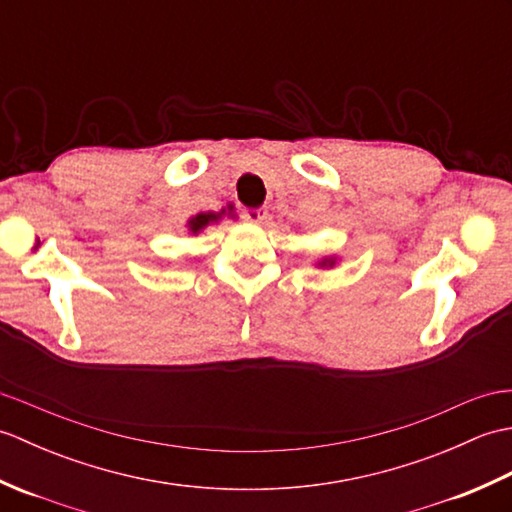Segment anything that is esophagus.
Instances as JSON below:
<instances>
[{
  "label": "esophagus",
  "instance_id": "1",
  "mask_svg": "<svg viewBox=\"0 0 512 512\" xmlns=\"http://www.w3.org/2000/svg\"><path fill=\"white\" fill-rule=\"evenodd\" d=\"M242 217L244 222H250V224H264L266 217H268V209H244L242 211Z\"/></svg>",
  "mask_w": 512,
  "mask_h": 512
}]
</instances>
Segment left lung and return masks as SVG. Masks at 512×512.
Instances as JSON below:
<instances>
[{"label":"left lung","mask_w":512,"mask_h":512,"mask_svg":"<svg viewBox=\"0 0 512 512\" xmlns=\"http://www.w3.org/2000/svg\"><path fill=\"white\" fill-rule=\"evenodd\" d=\"M319 268H334L336 266V257H323L321 262H317Z\"/></svg>","instance_id":"left-lung-1"}]
</instances>
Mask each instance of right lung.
<instances>
[{
    "mask_svg": "<svg viewBox=\"0 0 512 512\" xmlns=\"http://www.w3.org/2000/svg\"><path fill=\"white\" fill-rule=\"evenodd\" d=\"M231 211H233V206H228V215H231ZM222 215H226V209H222L220 213H213V211H209V213H198V215L189 217V222H187L189 233H193V235L202 233L204 228L209 226V224L220 222V220H222Z\"/></svg>",
    "mask_w": 512,
    "mask_h": 512,
    "instance_id": "add662e5",
    "label": "right lung"
}]
</instances>
